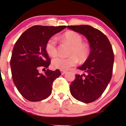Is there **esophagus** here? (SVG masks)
<instances>
[{
  "label": "esophagus",
  "mask_w": 126,
  "mask_h": 126,
  "mask_svg": "<svg viewBox=\"0 0 126 126\" xmlns=\"http://www.w3.org/2000/svg\"><path fill=\"white\" fill-rule=\"evenodd\" d=\"M61 75H65V73H66V71H64V70H61Z\"/></svg>",
  "instance_id": "obj_1"
}]
</instances>
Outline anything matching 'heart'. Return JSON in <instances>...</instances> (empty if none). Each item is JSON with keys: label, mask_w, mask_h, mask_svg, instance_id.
Segmentation results:
<instances>
[{"label": "heart", "mask_w": 126, "mask_h": 126, "mask_svg": "<svg viewBox=\"0 0 126 126\" xmlns=\"http://www.w3.org/2000/svg\"><path fill=\"white\" fill-rule=\"evenodd\" d=\"M63 39L67 44L71 46L68 57H57L52 60L51 65L55 69L61 70H68L77 64L78 58L84 61L88 57L90 49L87 44H83V39L80 34L73 32H69L63 36ZM45 50L50 57L56 56L57 54V41L54 37L48 39L45 45Z\"/></svg>", "instance_id": "b5f03b06"}]
</instances>
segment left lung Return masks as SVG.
I'll return each mask as SVG.
<instances>
[{
    "mask_svg": "<svg viewBox=\"0 0 126 126\" xmlns=\"http://www.w3.org/2000/svg\"><path fill=\"white\" fill-rule=\"evenodd\" d=\"M67 27L85 36L91 47L89 57L78 68L85 74L76 75L70 86V94L81 102H93L103 94L111 79L114 61L112 48L107 36L91 26Z\"/></svg>",
    "mask_w": 126,
    "mask_h": 126,
    "instance_id": "8db88e82",
    "label": "left lung"
}]
</instances>
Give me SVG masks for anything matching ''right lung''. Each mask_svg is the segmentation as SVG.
Listing matches in <instances>:
<instances>
[{
    "instance_id": "1",
    "label": "right lung",
    "mask_w": 126,
    "mask_h": 126,
    "mask_svg": "<svg viewBox=\"0 0 126 126\" xmlns=\"http://www.w3.org/2000/svg\"><path fill=\"white\" fill-rule=\"evenodd\" d=\"M66 26L35 25L25 31L15 43L10 60L12 77L17 89L30 101H39L50 95L53 82L61 75L58 69H47L43 75L40 67L47 68L50 60L46 52L47 41Z\"/></svg>"
}]
</instances>
